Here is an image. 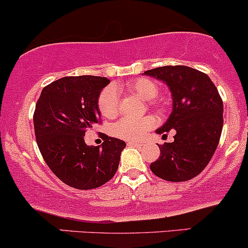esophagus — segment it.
<instances>
[{"mask_svg": "<svg viewBox=\"0 0 248 248\" xmlns=\"http://www.w3.org/2000/svg\"><path fill=\"white\" fill-rule=\"evenodd\" d=\"M129 145H130V146H136V147H138V146H143V144L137 143V141H129Z\"/></svg>", "mask_w": 248, "mask_h": 248, "instance_id": "34e87169", "label": "esophagus"}]
</instances>
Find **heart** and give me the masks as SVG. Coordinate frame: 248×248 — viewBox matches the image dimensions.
Returning a JSON list of instances; mask_svg holds the SVG:
<instances>
[{
    "label": "heart",
    "instance_id": "1",
    "mask_svg": "<svg viewBox=\"0 0 248 248\" xmlns=\"http://www.w3.org/2000/svg\"><path fill=\"white\" fill-rule=\"evenodd\" d=\"M125 89L129 93H135L143 101H152L158 94V85L149 78H137L127 82L122 87H108L102 91L98 99V107L102 115L107 118H113L118 113L119 99L117 90ZM155 119L151 116L141 118H130L125 117L113 126V135L116 137L126 140H138L143 138L152 127L155 126Z\"/></svg>",
    "mask_w": 248,
    "mask_h": 248
}]
</instances>
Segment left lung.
<instances>
[{"instance_id": "left-lung-1", "label": "left lung", "mask_w": 248, "mask_h": 248, "mask_svg": "<svg viewBox=\"0 0 248 248\" xmlns=\"http://www.w3.org/2000/svg\"><path fill=\"white\" fill-rule=\"evenodd\" d=\"M144 75L165 83L172 94L171 115L155 132L176 131L172 143L158 145L160 155L150 169L169 182L190 180L206 168L220 139L224 105L218 90L206 74L190 66H160Z\"/></svg>"}]
</instances>
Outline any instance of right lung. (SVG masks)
I'll use <instances>...</instances> for the list:
<instances>
[{"label":"right lung","instance_id":"right-lung-1","mask_svg":"<svg viewBox=\"0 0 248 248\" xmlns=\"http://www.w3.org/2000/svg\"><path fill=\"white\" fill-rule=\"evenodd\" d=\"M107 77H63L42 90L34 113L36 141L50 170L66 185L90 190L115 176L124 140L105 137L87 145L85 132L101 118L98 99Z\"/></svg>","mask_w":248,"mask_h":248}]
</instances>
